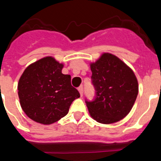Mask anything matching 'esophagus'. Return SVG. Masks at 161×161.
<instances>
[{
    "mask_svg": "<svg viewBox=\"0 0 161 161\" xmlns=\"http://www.w3.org/2000/svg\"><path fill=\"white\" fill-rule=\"evenodd\" d=\"M78 91H79V93H80L81 96H83V86H80V87H78Z\"/></svg>",
    "mask_w": 161,
    "mask_h": 161,
    "instance_id": "1",
    "label": "esophagus"
}]
</instances>
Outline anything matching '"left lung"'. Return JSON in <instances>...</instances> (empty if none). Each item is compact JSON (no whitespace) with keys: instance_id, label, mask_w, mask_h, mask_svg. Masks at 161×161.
I'll return each mask as SVG.
<instances>
[{"instance_id":"8db88e82","label":"left lung","mask_w":161,"mask_h":161,"mask_svg":"<svg viewBox=\"0 0 161 161\" xmlns=\"http://www.w3.org/2000/svg\"><path fill=\"white\" fill-rule=\"evenodd\" d=\"M91 70L95 97L91 101L85 99L91 116L101 124H112L124 119L138 95L139 86L134 72L110 53H103L92 63Z\"/></svg>"}]
</instances>
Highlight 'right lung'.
I'll use <instances>...</instances> for the list:
<instances>
[{
    "label": "right lung",
    "mask_w": 161,
    "mask_h": 161,
    "mask_svg": "<svg viewBox=\"0 0 161 161\" xmlns=\"http://www.w3.org/2000/svg\"><path fill=\"white\" fill-rule=\"evenodd\" d=\"M63 67L53 58L47 57L28 66L22 73L18 83L20 103L34 121L43 125L57 122L80 97L71 84V76L62 73Z\"/></svg>",
    "instance_id": "right-lung-1"
}]
</instances>
